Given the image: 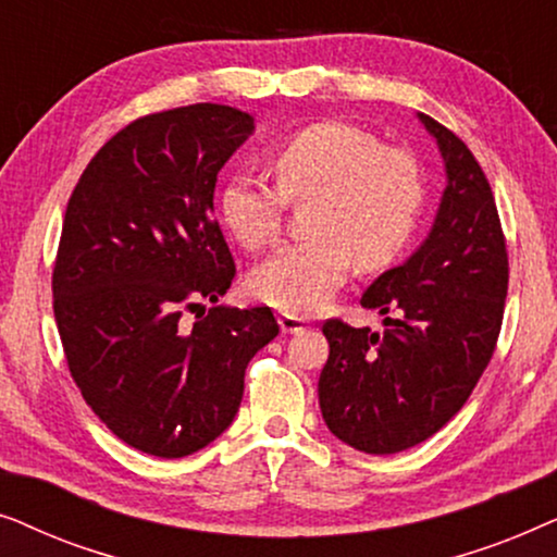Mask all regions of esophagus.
<instances>
[{
    "label": "esophagus",
    "mask_w": 557,
    "mask_h": 557,
    "mask_svg": "<svg viewBox=\"0 0 557 557\" xmlns=\"http://www.w3.org/2000/svg\"><path fill=\"white\" fill-rule=\"evenodd\" d=\"M278 326H281V332H284V334H299V332L307 330V319L281 311V314H278Z\"/></svg>",
    "instance_id": "1"
}]
</instances>
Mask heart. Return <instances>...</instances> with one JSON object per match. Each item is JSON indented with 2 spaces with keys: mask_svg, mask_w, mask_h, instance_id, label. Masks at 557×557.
Masks as SVG:
<instances>
[{
  "mask_svg": "<svg viewBox=\"0 0 557 557\" xmlns=\"http://www.w3.org/2000/svg\"><path fill=\"white\" fill-rule=\"evenodd\" d=\"M276 187L235 174L220 193V215L250 250L271 246L286 202L307 205V240L281 248L250 276L258 299L286 314H311L345 286L352 263L391 265L413 238L425 182L413 151L383 144L368 128L319 121L271 151Z\"/></svg>",
  "mask_w": 557,
  "mask_h": 557,
  "instance_id": "1",
  "label": "heart"
}]
</instances>
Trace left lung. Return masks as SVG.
Listing matches in <instances>:
<instances>
[{"instance_id": "left-lung-1", "label": "left lung", "mask_w": 557, "mask_h": 557, "mask_svg": "<svg viewBox=\"0 0 557 557\" xmlns=\"http://www.w3.org/2000/svg\"><path fill=\"white\" fill-rule=\"evenodd\" d=\"M446 164L429 238L372 281L360 304L383 332L326 319L330 360L319 408L339 441L364 454H398L459 413L490 364L505 317L509 261L482 166L454 132L418 113Z\"/></svg>"}]
</instances>
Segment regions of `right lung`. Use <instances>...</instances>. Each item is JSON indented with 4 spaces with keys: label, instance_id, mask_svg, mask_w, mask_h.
<instances>
[{
    "label": "right lung",
    "instance_id": "add662e5",
    "mask_svg": "<svg viewBox=\"0 0 557 557\" xmlns=\"http://www.w3.org/2000/svg\"><path fill=\"white\" fill-rule=\"evenodd\" d=\"M250 134L231 106L149 113L98 149L67 200L52 269L67 370L111 433L159 459L233 423L250 357L278 334L269 307H202L235 278L212 195Z\"/></svg>",
    "mask_w": 557,
    "mask_h": 557
}]
</instances>
